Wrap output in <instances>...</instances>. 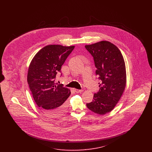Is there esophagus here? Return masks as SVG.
Instances as JSON below:
<instances>
[{
	"label": "esophagus",
	"instance_id": "1",
	"mask_svg": "<svg viewBox=\"0 0 152 152\" xmlns=\"http://www.w3.org/2000/svg\"><path fill=\"white\" fill-rule=\"evenodd\" d=\"M74 91H75V92H76V93H80V92H82V90L77 89H74Z\"/></svg>",
	"mask_w": 152,
	"mask_h": 152
}]
</instances>
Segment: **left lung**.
Listing matches in <instances>:
<instances>
[{"label":"left lung","instance_id":"obj_1","mask_svg":"<svg viewBox=\"0 0 152 152\" xmlns=\"http://www.w3.org/2000/svg\"><path fill=\"white\" fill-rule=\"evenodd\" d=\"M85 47L94 58L96 75L100 80V89L92 101L87 103V108L103 115L115 108L124 91L126 82L124 59L119 49L108 41Z\"/></svg>","mask_w":152,"mask_h":152}]
</instances>
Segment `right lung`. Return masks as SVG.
I'll list each match as a JSON object with an SVG mask.
<instances>
[{
  "instance_id": "1",
  "label": "right lung",
  "mask_w": 152,
  "mask_h": 152,
  "mask_svg": "<svg viewBox=\"0 0 152 152\" xmlns=\"http://www.w3.org/2000/svg\"><path fill=\"white\" fill-rule=\"evenodd\" d=\"M75 46L48 45L39 51L32 60L27 74L30 91L37 105L47 116L58 117L66 109L69 89L56 83L58 72Z\"/></svg>"
}]
</instances>
